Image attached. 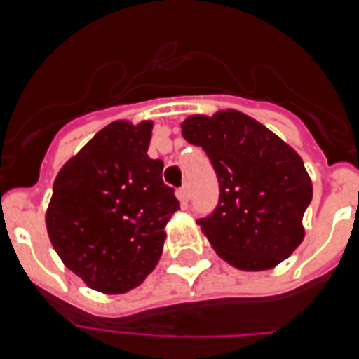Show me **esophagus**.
<instances>
[{
	"label": "esophagus",
	"instance_id": "esophagus-1",
	"mask_svg": "<svg viewBox=\"0 0 359 359\" xmlns=\"http://www.w3.org/2000/svg\"><path fill=\"white\" fill-rule=\"evenodd\" d=\"M180 198H182L183 203L189 201V198H190V185H189V183H183V187L180 189Z\"/></svg>",
	"mask_w": 359,
	"mask_h": 359
}]
</instances>
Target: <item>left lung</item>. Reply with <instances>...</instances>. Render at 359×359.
<instances>
[{
    "label": "left lung",
    "instance_id": "1",
    "mask_svg": "<svg viewBox=\"0 0 359 359\" xmlns=\"http://www.w3.org/2000/svg\"><path fill=\"white\" fill-rule=\"evenodd\" d=\"M183 138L199 145L217 174L219 203L198 219L221 259L244 271L275 268L304 241L313 183L297 151L241 111L192 115Z\"/></svg>",
    "mask_w": 359,
    "mask_h": 359
}]
</instances>
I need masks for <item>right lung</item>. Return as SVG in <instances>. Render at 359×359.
<instances>
[{
  "label": "right lung",
  "mask_w": 359,
  "mask_h": 359,
  "mask_svg": "<svg viewBox=\"0 0 359 359\" xmlns=\"http://www.w3.org/2000/svg\"><path fill=\"white\" fill-rule=\"evenodd\" d=\"M152 122L116 120L69 158L53 182L46 230L53 250L95 291L118 294L156 268L165 224L180 210L147 156Z\"/></svg>",
  "instance_id": "obj_1"
}]
</instances>
